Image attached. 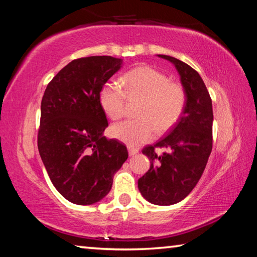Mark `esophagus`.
I'll use <instances>...</instances> for the list:
<instances>
[{"instance_id":"1","label":"esophagus","mask_w":257,"mask_h":257,"mask_svg":"<svg viewBox=\"0 0 257 257\" xmlns=\"http://www.w3.org/2000/svg\"><path fill=\"white\" fill-rule=\"evenodd\" d=\"M138 149L137 147H134V146H128V152H129V155L130 156H134L138 153Z\"/></svg>"}]
</instances>
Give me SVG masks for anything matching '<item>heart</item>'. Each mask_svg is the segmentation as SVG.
I'll list each match as a JSON object with an SVG mask.
<instances>
[{"label":"heart","mask_w":257,"mask_h":257,"mask_svg":"<svg viewBox=\"0 0 257 257\" xmlns=\"http://www.w3.org/2000/svg\"><path fill=\"white\" fill-rule=\"evenodd\" d=\"M122 86L107 81L99 92V103L113 121L124 115L127 97L142 99L136 120L113 124V138L129 146H138L151 141L155 133L163 134L175 125L184 113L187 102L185 87L172 81L168 75L152 67H138L124 73Z\"/></svg>","instance_id":"1"}]
</instances>
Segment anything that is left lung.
I'll use <instances>...</instances> for the list:
<instances>
[{
	"label": "left lung",
	"mask_w": 257,
	"mask_h": 257,
	"mask_svg": "<svg viewBox=\"0 0 257 257\" xmlns=\"http://www.w3.org/2000/svg\"><path fill=\"white\" fill-rule=\"evenodd\" d=\"M159 56L175 64L186 89L187 102L180 119L167 136L142 150L150 159L151 167L138 179V188L149 202L172 205L194 189L206 167L213 145V110L208 90L195 69L172 56ZM156 148L167 152L159 156Z\"/></svg>",
	"instance_id": "left-lung-1"
}]
</instances>
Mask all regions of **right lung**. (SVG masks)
Returning a JSON list of instances; mask_svg holds the SVG:
<instances>
[{"label":"right lung","instance_id":"add662e5","mask_svg":"<svg viewBox=\"0 0 257 257\" xmlns=\"http://www.w3.org/2000/svg\"><path fill=\"white\" fill-rule=\"evenodd\" d=\"M120 67L106 55L72 60L43 95L38 151L52 184L78 205L101 201L128 159L124 144L102 135L108 123L99 92Z\"/></svg>","mask_w":257,"mask_h":257}]
</instances>
